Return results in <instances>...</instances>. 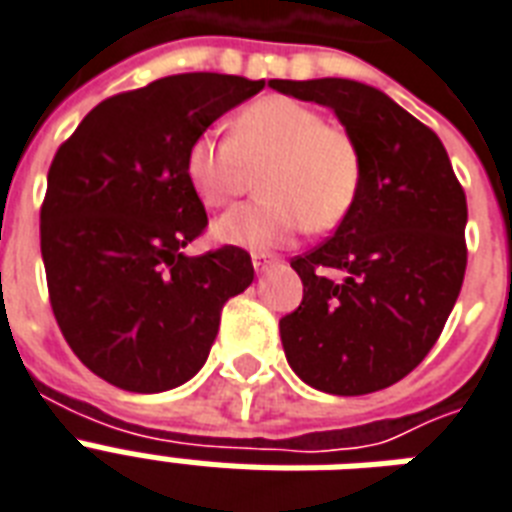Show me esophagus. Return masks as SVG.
Returning a JSON list of instances; mask_svg holds the SVG:
<instances>
[{
	"instance_id": "obj_1",
	"label": "esophagus",
	"mask_w": 512,
	"mask_h": 512,
	"mask_svg": "<svg viewBox=\"0 0 512 512\" xmlns=\"http://www.w3.org/2000/svg\"><path fill=\"white\" fill-rule=\"evenodd\" d=\"M275 264H277L275 256H269V253H253V269H256V275L267 272V269L275 267Z\"/></svg>"
}]
</instances>
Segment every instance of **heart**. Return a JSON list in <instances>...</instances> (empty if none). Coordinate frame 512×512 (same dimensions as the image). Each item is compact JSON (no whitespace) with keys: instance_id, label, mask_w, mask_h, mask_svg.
Returning <instances> with one entry per match:
<instances>
[{"instance_id":"b5f03b06","label":"heart","mask_w":512,"mask_h":512,"mask_svg":"<svg viewBox=\"0 0 512 512\" xmlns=\"http://www.w3.org/2000/svg\"><path fill=\"white\" fill-rule=\"evenodd\" d=\"M261 165V200L213 224L219 243L275 251L291 243L304 224L312 232L334 229L358 197L355 141L296 98H261L232 120V138L200 133L186 149V181L208 208L229 205L243 192L248 170Z\"/></svg>"}]
</instances>
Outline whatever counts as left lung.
Masks as SVG:
<instances>
[{"label": "left lung", "mask_w": 512, "mask_h": 512, "mask_svg": "<svg viewBox=\"0 0 512 512\" xmlns=\"http://www.w3.org/2000/svg\"><path fill=\"white\" fill-rule=\"evenodd\" d=\"M269 85L328 106L360 154L350 213L331 240L291 261L304 299L280 320L288 366L331 395L384 390L425 360L454 310L467 267L465 192L441 138L382 90L342 77Z\"/></svg>", "instance_id": "obj_1"}]
</instances>
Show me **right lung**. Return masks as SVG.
Here are the masks:
<instances>
[{
	"label": "right lung",
	"instance_id": "right-lung-1",
	"mask_svg": "<svg viewBox=\"0 0 512 512\" xmlns=\"http://www.w3.org/2000/svg\"><path fill=\"white\" fill-rule=\"evenodd\" d=\"M264 79L173 74L98 104L58 149L42 205V261L61 334L95 376L165 392L208 360L224 301L253 283L251 256H186L208 216L186 149Z\"/></svg>",
	"mask_w": 512,
	"mask_h": 512
}]
</instances>
